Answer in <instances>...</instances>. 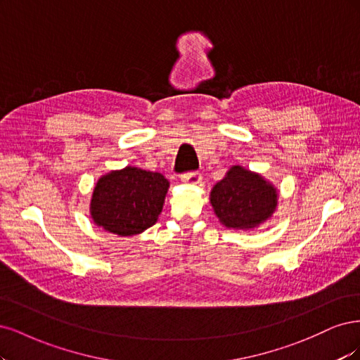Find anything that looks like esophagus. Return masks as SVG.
Returning a JSON list of instances; mask_svg holds the SVG:
<instances>
[{"instance_id":"obj_1","label":"esophagus","mask_w":360,"mask_h":360,"mask_svg":"<svg viewBox=\"0 0 360 360\" xmlns=\"http://www.w3.org/2000/svg\"><path fill=\"white\" fill-rule=\"evenodd\" d=\"M181 179H182V182H187V184H200L202 175L199 172H188V173H184Z\"/></svg>"}]
</instances>
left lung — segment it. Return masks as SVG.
I'll use <instances>...</instances> for the list:
<instances>
[{
	"label": "left lung",
	"instance_id": "obj_1",
	"mask_svg": "<svg viewBox=\"0 0 360 360\" xmlns=\"http://www.w3.org/2000/svg\"><path fill=\"white\" fill-rule=\"evenodd\" d=\"M219 223L227 229L250 230L269 219L278 206V190L260 173L231 166L210 195Z\"/></svg>",
	"mask_w": 360,
	"mask_h": 360
}]
</instances>
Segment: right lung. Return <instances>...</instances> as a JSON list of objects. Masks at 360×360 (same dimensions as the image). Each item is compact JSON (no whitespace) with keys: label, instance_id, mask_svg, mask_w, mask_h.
Segmentation results:
<instances>
[{"label":"right lung","instance_id":"obj_1","mask_svg":"<svg viewBox=\"0 0 360 360\" xmlns=\"http://www.w3.org/2000/svg\"><path fill=\"white\" fill-rule=\"evenodd\" d=\"M169 181L158 172L133 166L103 175L89 203L92 221L118 236H134L154 226L163 211Z\"/></svg>","mask_w":360,"mask_h":360}]
</instances>
